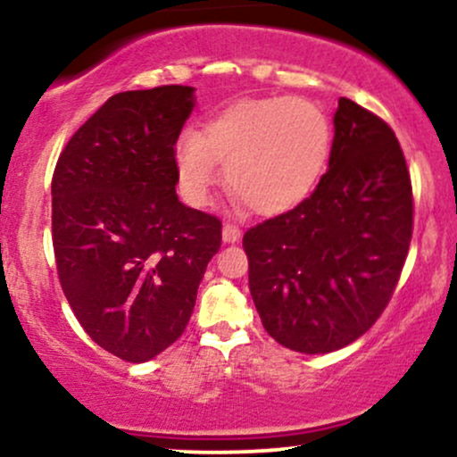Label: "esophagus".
<instances>
[{"label": "esophagus", "instance_id": "1", "mask_svg": "<svg viewBox=\"0 0 457 457\" xmlns=\"http://www.w3.org/2000/svg\"><path fill=\"white\" fill-rule=\"evenodd\" d=\"M221 234H223V243H238L240 236H243L238 225H232V223H225Z\"/></svg>", "mask_w": 457, "mask_h": 457}]
</instances>
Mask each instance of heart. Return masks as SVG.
<instances>
[{
	"label": "heart",
	"instance_id": "heart-1",
	"mask_svg": "<svg viewBox=\"0 0 457 457\" xmlns=\"http://www.w3.org/2000/svg\"><path fill=\"white\" fill-rule=\"evenodd\" d=\"M333 129L324 109L307 98H258L225 109L202 133L182 130L174 145L180 191L188 202H211L221 178L238 202L260 214L298 206L322 176Z\"/></svg>",
	"mask_w": 457,
	"mask_h": 457
}]
</instances>
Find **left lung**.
Returning a JSON list of instances; mask_svg holds the SVG:
<instances>
[{"instance_id": "1", "label": "left lung", "mask_w": 457, "mask_h": 457, "mask_svg": "<svg viewBox=\"0 0 457 457\" xmlns=\"http://www.w3.org/2000/svg\"><path fill=\"white\" fill-rule=\"evenodd\" d=\"M328 170L292 211L246 229L249 290L275 342L327 354L371 328L412 236V187L389 124L339 98Z\"/></svg>"}]
</instances>
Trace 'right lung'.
<instances>
[{
	"instance_id": "add662e5",
	"label": "right lung",
	"mask_w": 457,
	"mask_h": 457,
	"mask_svg": "<svg viewBox=\"0 0 457 457\" xmlns=\"http://www.w3.org/2000/svg\"><path fill=\"white\" fill-rule=\"evenodd\" d=\"M195 90L120 92L57 159L54 249L62 290L86 333L145 363L185 333L221 221L176 195L174 145Z\"/></svg>"
}]
</instances>
